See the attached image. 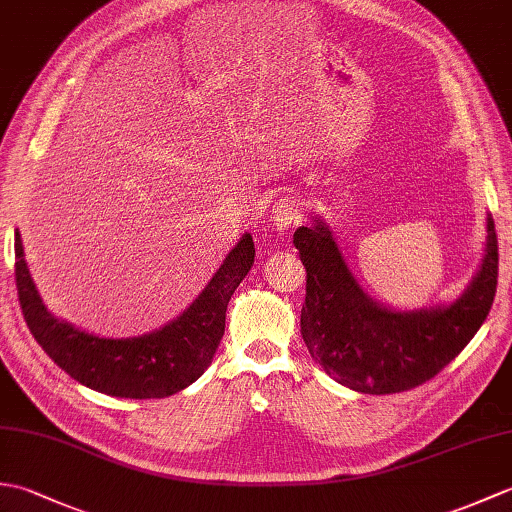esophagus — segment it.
Returning <instances> with one entry per match:
<instances>
[{"instance_id":"obj_1","label":"esophagus","mask_w":512,"mask_h":512,"mask_svg":"<svg viewBox=\"0 0 512 512\" xmlns=\"http://www.w3.org/2000/svg\"><path fill=\"white\" fill-rule=\"evenodd\" d=\"M273 226L279 233H286L301 222V206L295 198H281L273 206Z\"/></svg>"}]
</instances>
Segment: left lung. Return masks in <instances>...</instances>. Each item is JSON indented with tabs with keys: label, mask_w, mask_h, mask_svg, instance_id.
Masks as SVG:
<instances>
[{
	"label": "left lung",
	"mask_w": 512,
	"mask_h": 512,
	"mask_svg": "<svg viewBox=\"0 0 512 512\" xmlns=\"http://www.w3.org/2000/svg\"><path fill=\"white\" fill-rule=\"evenodd\" d=\"M306 266L301 334L310 356L336 383L361 394H398L427 383L458 356L491 312L499 250L488 217L480 273L449 308L394 312L376 306L347 270L328 226H299L292 237Z\"/></svg>",
	"instance_id": "left-lung-1"
}]
</instances>
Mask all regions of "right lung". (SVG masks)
<instances>
[{
	"label": "right lung",
	"instance_id": "obj_1",
	"mask_svg": "<svg viewBox=\"0 0 512 512\" xmlns=\"http://www.w3.org/2000/svg\"><path fill=\"white\" fill-rule=\"evenodd\" d=\"M255 259L248 233L228 253L202 295L158 332L136 339H99L54 319L32 284L15 233V284L30 334L63 372L81 385L118 398H167L195 383L224 336L226 308Z\"/></svg>",
	"mask_w": 512,
	"mask_h": 512
}]
</instances>
